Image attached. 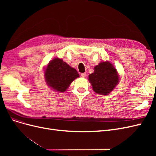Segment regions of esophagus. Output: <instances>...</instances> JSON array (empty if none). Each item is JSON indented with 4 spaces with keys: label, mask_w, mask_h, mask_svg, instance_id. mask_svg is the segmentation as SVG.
Returning <instances> with one entry per match:
<instances>
[{
    "label": "esophagus",
    "mask_w": 156,
    "mask_h": 156,
    "mask_svg": "<svg viewBox=\"0 0 156 156\" xmlns=\"http://www.w3.org/2000/svg\"><path fill=\"white\" fill-rule=\"evenodd\" d=\"M81 75L82 77H85L87 74H86V73H82L81 74Z\"/></svg>",
    "instance_id": "esophagus-1"
}]
</instances>
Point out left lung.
<instances>
[{
    "label": "left lung",
    "instance_id": "obj_1",
    "mask_svg": "<svg viewBox=\"0 0 156 156\" xmlns=\"http://www.w3.org/2000/svg\"><path fill=\"white\" fill-rule=\"evenodd\" d=\"M88 80L94 92L107 95L119 84V77L113 65L106 61L94 67V72L89 75Z\"/></svg>",
    "mask_w": 156,
    "mask_h": 156
}]
</instances>
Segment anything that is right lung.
<instances>
[{
	"instance_id": "add662e5",
	"label": "right lung",
	"mask_w": 156,
	"mask_h": 156,
	"mask_svg": "<svg viewBox=\"0 0 156 156\" xmlns=\"http://www.w3.org/2000/svg\"><path fill=\"white\" fill-rule=\"evenodd\" d=\"M47 84L56 92H64L74 79L79 77L77 70L62 59L55 58L50 61L45 72Z\"/></svg>"
}]
</instances>
